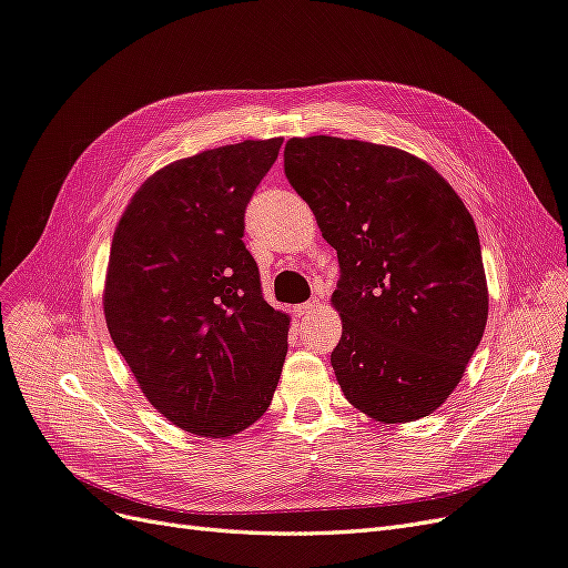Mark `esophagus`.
Segmentation results:
<instances>
[{
	"instance_id": "34e87169",
	"label": "esophagus",
	"mask_w": 568,
	"mask_h": 568,
	"mask_svg": "<svg viewBox=\"0 0 568 568\" xmlns=\"http://www.w3.org/2000/svg\"><path fill=\"white\" fill-rule=\"evenodd\" d=\"M320 307V298H313V301H307V303H303V305H298V315L303 317V315H311V313H315Z\"/></svg>"
}]
</instances>
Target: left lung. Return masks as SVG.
I'll use <instances>...</instances> for the list:
<instances>
[{
  "mask_svg": "<svg viewBox=\"0 0 568 568\" xmlns=\"http://www.w3.org/2000/svg\"><path fill=\"white\" fill-rule=\"evenodd\" d=\"M284 173L338 253L332 367L346 400L382 424L428 417L462 382L488 320L467 205L426 161L341 136H294Z\"/></svg>",
  "mask_w": 568,
  "mask_h": 568,
  "instance_id": "1",
  "label": "left lung"
}]
</instances>
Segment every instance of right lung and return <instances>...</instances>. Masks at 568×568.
Segmentation results:
<instances>
[{
	"label": "right lung",
	"instance_id": "1",
	"mask_svg": "<svg viewBox=\"0 0 568 568\" xmlns=\"http://www.w3.org/2000/svg\"><path fill=\"white\" fill-rule=\"evenodd\" d=\"M282 136L201 151L130 199L104 284L109 334L146 400L182 432L230 438L277 388L291 317L261 294L244 211Z\"/></svg>",
	"mask_w": 568,
	"mask_h": 568
}]
</instances>
